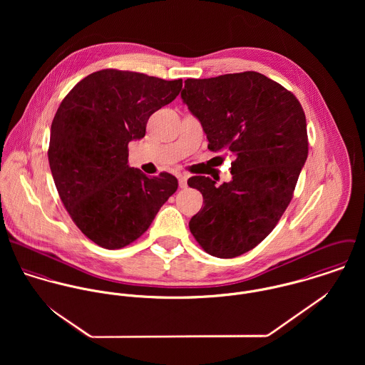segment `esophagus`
<instances>
[{
	"label": "esophagus",
	"mask_w": 365,
	"mask_h": 365,
	"mask_svg": "<svg viewBox=\"0 0 365 365\" xmlns=\"http://www.w3.org/2000/svg\"><path fill=\"white\" fill-rule=\"evenodd\" d=\"M178 184H180V188H187V175L180 174L178 175Z\"/></svg>",
	"instance_id": "obj_1"
}]
</instances>
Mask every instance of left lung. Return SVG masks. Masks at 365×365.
Masks as SVG:
<instances>
[{"mask_svg": "<svg viewBox=\"0 0 365 365\" xmlns=\"http://www.w3.org/2000/svg\"><path fill=\"white\" fill-rule=\"evenodd\" d=\"M181 98L200 119L209 150L235 156L230 182L188 180L204 197L190 230L213 257L242 256L272 232L294 197L309 150L304 108L257 71L187 78Z\"/></svg>", "mask_w": 365, "mask_h": 365, "instance_id": "left-lung-1", "label": "left lung"}]
</instances>
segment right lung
<instances>
[{"mask_svg":"<svg viewBox=\"0 0 365 365\" xmlns=\"http://www.w3.org/2000/svg\"><path fill=\"white\" fill-rule=\"evenodd\" d=\"M182 80L104 68L63 98L51 129L49 164L60 200L96 245L116 250L138 240L177 191L168 173L148 177L128 165L153 112L180 94Z\"/></svg>","mask_w":365,"mask_h":365,"instance_id":"add662e5","label":"right lung"}]
</instances>
